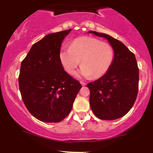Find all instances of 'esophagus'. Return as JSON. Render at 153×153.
I'll return each mask as SVG.
<instances>
[{"label": "esophagus", "mask_w": 153, "mask_h": 153, "mask_svg": "<svg viewBox=\"0 0 153 153\" xmlns=\"http://www.w3.org/2000/svg\"><path fill=\"white\" fill-rule=\"evenodd\" d=\"M80 84H81V85H82V86H85V85H86V83H85V82H82V81H80Z\"/></svg>", "instance_id": "34e87169"}]
</instances>
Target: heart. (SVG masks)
<instances>
[{"instance_id": "obj_1", "label": "heart", "mask_w": 153, "mask_h": 153, "mask_svg": "<svg viewBox=\"0 0 153 153\" xmlns=\"http://www.w3.org/2000/svg\"><path fill=\"white\" fill-rule=\"evenodd\" d=\"M61 64L67 73L73 75L81 59L78 76L98 79L106 75L114 60V51L109 44L92 36L75 39L71 47L59 52Z\"/></svg>"}]
</instances>
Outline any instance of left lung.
I'll use <instances>...</instances> for the list:
<instances>
[{
    "label": "left lung",
    "instance_id": "8db88e82",
    "mask_svg": "<svg viewBox=\"0 0 153 153\" xmlns=\"http://www.w3.org/2000/svg\"><path fill=\"white\" fill-rule=\"evenodd\" d=\"M108 40L114 51V60L106 75L87 84L90 106L103 120L120 118L131 109L138 93L139 69L134 54L117 39L103 33L89 31Z\"/></svg>",
    "mask_w": 153,
    "mask_h": 153
}]
</instances>
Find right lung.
<instances>
[{"label":"right lung","mask_w":153,"mask_h":153,"mask_svg":"<svg viewBox=\"0 0 153 153\" xmlns=\"http://www.w3.org/2000/svg\"><path fill=\"white\" fill-rule=\"evenodd\" d=\"M72 29L46 35L32 45L21 64L22 100L33 117L44 122L63 120L82 86L65 71L59 59L61 45Z\"/></svg>","instance_id":"add662e5"}]
</instances>
